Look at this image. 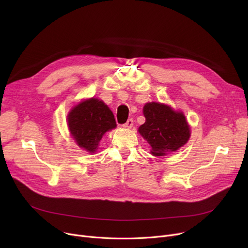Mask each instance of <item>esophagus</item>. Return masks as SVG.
Returning a JSON list of instances; mask_svg holds the SVG:
<instances>
[{
	"label": "esophagus",
	"instance_id": "obj_1",
	"mask_svg": "<svg viewBox=\"0 0 248 248\" xmlns=\"http://www.w3.org/2000/svg\"><path fill=\"white\" fill-rule=\"evenodd\" d=\"M133 125H134V121H133V119H129V120H127V121H126V123L123 124V126H124V127H125V128H132V127H133Z\"/></svg>",
	"mask_w": 248,
	"mask_h": 248
}]
</instances>
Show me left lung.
Segmentation results:
<instances>
[{
  "label": "left lung",
  "mask_w": 248,
  "mask_h": 248,
  "mask_svg": "<svg viewBox=\"0 0 248 248\" xmlns=\"http://www.w3.org/2000/svg\"><path fill=\"white\" fill-rule=\"evenodd\" d=\"M142 111L146 122L139 133L149 142L152 155L160 157L176 152L189 140L190 126L182 111L160 102L146 103Z\"/></svg>",
  "instance_id": "left-lung-1"
}]
</instances>
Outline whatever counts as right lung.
<instances>
[{
    "label": "right lung",
    "mask_w": 248,
    "mask_h": 248,
    "mask_svg": "<svg viewBox=\"0 0 248 248\" xmlns=\"http://www.w3.org/2000/svg\"><path fill=\"white\" fill-rule=\"evenodd\" d=\"M67 123L76 144L89 153H95L102 136L116 127L112 111L94 97L75 106L67 115Z\"/></svg>",
    "instance_id": "1"
}]
</instances>
